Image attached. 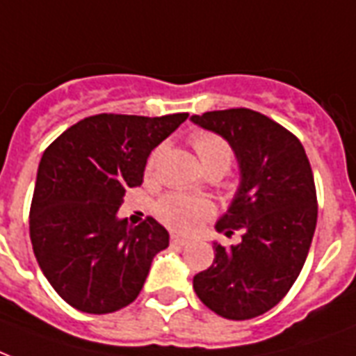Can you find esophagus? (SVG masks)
I'll list each match as a JSON object with an SVG mask.
<instances>
[{"instance_id":"obj_1","label":"esophagus","mask_w":356,"mask_h":356,"mask_svg":"<svg viewBox=\"0 0 356 356\" xmlns=\"http://www.w3.org/2000/svg\"><path fill=\"white\" fill-rule=\"evenodd\" d=\"M190 241L186 237H183V235H177V233H172V244L173 246H186Z\"/></svg>"}]
</instances>
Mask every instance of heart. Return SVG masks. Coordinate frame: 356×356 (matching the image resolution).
<instances>
[{"instance_id":"heart-1","label":"heart","mask_w":356,"mask_h":356,"mask_svg":"<svg viewBox=\"0 0 356 356\" xmlns=\"http://www.w3.org/2000/svg\"><path fill=\"white\" fill-rule=\"evenodd\" d=\"M192 145L196 149L197 156L202 160L203 170L207 173L220 172L222 175L229 170L233 160V151L226 140L213 132H196L192 136ZM160 156V149H156L149 159L147 170L153 172L154 164ZM214 214V203L207 197L183 196L172 194L160 200L156 205V216L168 226L175 227L179 232H192L203 220H207Z\"/></svg>"}]
</instances>
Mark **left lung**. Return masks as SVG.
Instances as JSON below:
<instances>
[{
    "label": "left lung",
    "instance_id": "left-lung-1",
    "mask_svg": "<svg viewBox=\"0 0 356 356\" xmlns=\"http://www.w3.org/2000/svg\"><path fill=\"white\" fill-rule=\"evenodd\" d=\"M190 121L237 156L238 188L214 227L243 237L232 248L214 241V261L194 276V291L218 316L252 319L278 305L302 270L317 224L314 173L297 136L263 113L232 108Z\"/></svg>",
    "mask_w": 356,
    "mask_h": 356
}]
</instances>
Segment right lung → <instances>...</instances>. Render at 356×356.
<instances>
[{
	"mask_svg": "<svg viewBox=\"0 0 356 356\" xmlns=\"http://www.w3.org/2000/svg\"><path fill=\"white\" fill-rule=\"evenodd\" d=\"M188 113L162 118L99 113L51 142L37 172L29 237L42 275L72 308L112 314L142 291L166 227L147 216L127 226L124 192L143 183L147 159Z\"/></svg>",
	"mask_w": 356,
	"mask_h": 356,
	"instance_id": "right-lung-1",
	"label": "right lung"
}]
</instances>
